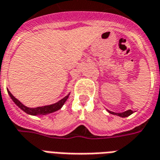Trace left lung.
Segmentation results:
<instances>
[{"label": "left lung", "instance_id": "left-lung-1", "mask_svg": "<svg viewBox=\"0 0 160 160\" xmlns=\"http://www.w3.org/2000/svg\"><path fill=\"white\" fill-rule=\"evenodd\" d=\"M110 113H112V114H115V115H118V116L120 117H127L129 115H131V113H133V111L132 110H127V111H125V112H123V113H113V112H111V111H108Z\"/></svg>", "mask_w": 160, "mask_h": 160}]
</instances>
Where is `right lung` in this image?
<instances>
[{
    "mask_svg": "<svg viewBox=\"0 0 160 160\" xmlns=\"http://www.w3.org/2000/svg\"><path fill=\"white\" fill-rule=\"evenodd\" d=\"M8 92L9 96L11 97V98L12 99V101L17 104L18 106L21 109L23 110L25 113H29V114H32V115H39V114L44 115V114H48V113L55 112V111L60 109V108H62V106L64 104V102L68 98V95L66 96L64 98H62V100H60V101L56 102V103L50 104V105H47V106H41V107L37 108H28L25 107L24 105H23V104L21 103V102L18 100L17 98H14L9 91H8Z\"/></svg>",
    "mask_w": 160,
    "mask_h": 160,
    "instance_id": "right-lung-1",
    "label": "right lung"
}]
</instances>
